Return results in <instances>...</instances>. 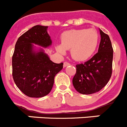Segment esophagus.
<instances>
[{"label": "esophagus", "mask_w": 127, "mask_h": 127, "mask_svg": "<svg viewBox=\"0 0 127 127\" xmlns=\"http://www.w3.org/2000/svg\"><path fill=\"white\" fill-rule=\"evenodd\" d=\"M68 65H70V64H69V62H65L64 63V67H67V66H68Z\"/></svg>", "instance_id": "esophagus-1"}]
</instances>
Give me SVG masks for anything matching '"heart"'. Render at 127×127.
<instances>
[{
    "label": "heart",
    "mask_w": 127,
    "mask_h": 127,
    "mask_svg": "<svg viewBox=\"0 0 127 127\" xmlns=\"http://www.w3.org/2000/svg\"><path fill=\"white\" fill-rule=\"evenodd\" d=\"M61 44L57 50L62 55L70 50L72 57L77 61H85L92 56L97 49L98 34L94 29H72L61 35Z\"/></svg>",
    "instance_id": "obj_1"
}]
</instances>
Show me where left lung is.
<instances>
[{
  "label": "left lung",
  "instance_id": "obj_1",
  "mask_svg": "<svg viewBox=\"0 0 127 127\" xmlns=\"http://www.w3.org/2000/svg\"><path fill=\"white\" fill-rule=\"evenodd\" d=\"M101 37L98 53L84 64L76 65L72 79L79 93L89 95L98 92L107 85L112 74L113 50L108 35L99 29Z\"/></svg>",
  "mask_w": 127,
  "mask_h": 127
}]
</instances>
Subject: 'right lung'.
Wrapping results in <instances>:
<instances>
[{
  "label": "right lung",
  "instance_id": "add662e5",
  "mask_svg": "<svg viewBox=\"0 0 127 127\" xmlns=\"http://www.w3.org/2000/svg\"><path fill=\"white\" fill-rule=\"evenodd\" d=\"M48 26L35 25L18 39L12 58L13 77L16 85L29 97L39 98L48 95L54 78L63 68V63L50 60L42 48L35 50L33 44L46 48L52 41Z\"/></svg>",
  "mask_w": 127,
  "mask_h": 127
}]
</instances>
